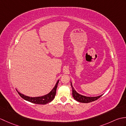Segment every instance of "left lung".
<instances>
[{
  "label": "left lung",
  "mask_w": 126,
  "mask_h": 126,
  "mask_svg": "<svg viewBox=\"0 0 126 126\" xmlns=\"http://www.w3.org/2000/svg\"><path fill=\"white\" fill-rule=\"evenodd\" d=\"M71 86L72 87V89H73V96L74 98V99L77 101L81 103H89L92 102L93 101H94L97 100L98 98L101 97L102 95L97 96V97H87V96H83L79 94V93H77L75 90L74 89L73 85L71 83Z\"/></svg>",
  "instance_id": "left-lung-1"
}]
</instances>
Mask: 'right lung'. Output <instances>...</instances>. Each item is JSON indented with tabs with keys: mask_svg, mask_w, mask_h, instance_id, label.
I'll list each match as a JSON object with an SVG mask.
<instances>
[{
	"mask_svg": "<svg viewBox=\"0 0 126 126\" xmlns=\"http://www.w3.org/2000/svg\"><path fill=\"white\" fill-rule=\"evenodd\" d=\"M58 82H59V80L57 81V82L56 83L55 87L53 88L52 90L48 94L43 96H41V97H29V96L22 94L18 92V94L21 97H22L26 101H29L30 102L35 103V104H45L50 102L52 101L53 100V98H55L56 93V89H57Z\"/></svg>",
	"mask_w": 126,
	"mask_h": 126,
	"instance_id": "right-lung-1",
	"label": "right lung"
}]
</instances>
